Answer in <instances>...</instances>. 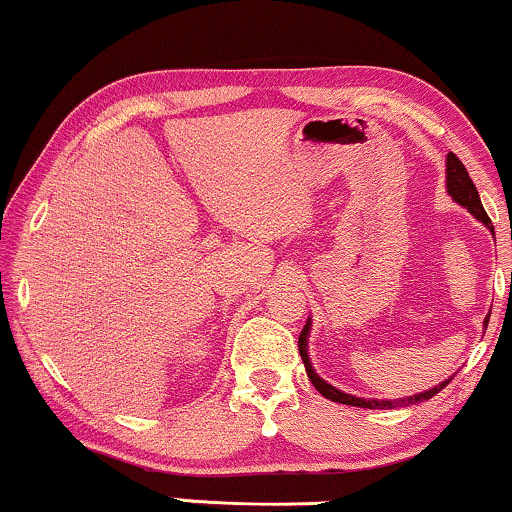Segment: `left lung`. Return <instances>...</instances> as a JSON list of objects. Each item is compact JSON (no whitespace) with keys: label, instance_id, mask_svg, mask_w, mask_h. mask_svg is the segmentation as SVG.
I'll list each match as a JSON object with an SVG mask.
<instances>
[{"label":"left lung","instance_id":"1","mask_svg":"<svg viewBox=\"0 0 512 512\" xmlns=\"http://www.w3.org/2000/svg\"><path fill=\"white\" fill-rule=\"evenodd\" d=\"M447 193H450L452 198L459 202V205H464L468 212L475 216V219L485 223V226L494 233L492 221H489L485 207H482V202H480L478 188H475L471 177H468L464 163H461V160L454 156V153H447ZM487 321H489V317L485 319V324H487ZM307 333H310V321H307L305 328L298 335V352H300V356H303L307 377H310V382L314 384V389H317L321 396L331 398V401H335V403H345V405H354V408H368V410H389V408H401V405L426 401V398L436 396L438 391H443L447 384H450V380H447L443 384H438V387L424 391V394H417V396H410V398H401V401H398V398H396V401H366V398L349 396V394H345V391H338L335 387H331V384L324 382L317 373H314V368H312V363H310V356H307Z\"/></svg>","mask_w":512,"mask_h":512}]
</instances>
